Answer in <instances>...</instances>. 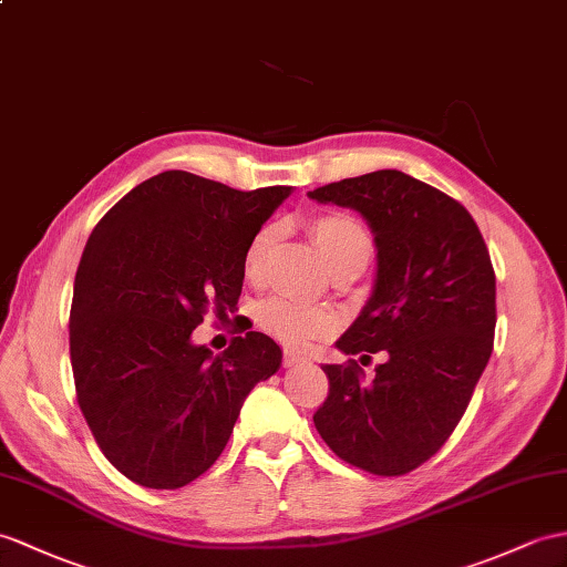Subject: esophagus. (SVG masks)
I'll list each match as a JSON object with an SVG mask.
<instances>
[{
	"label": "esophagus",
	"instance_id": "esophagus-1",
	"mask_svg": "<svg viewBox=\"0 0 567 567\" xmlns=\"http://www.w3.org/2000/svg\"><path fill=\"white\" fill-rule=\"evenodd\" d=\"M300 363H306V358L293 353V351L284 353V368H293V365H300Z\"/></svg>",
	"mask_w": 567,
	"mask_h": 567
}]
</instances>
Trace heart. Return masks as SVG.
<instances>
[{"instance_id": "1", "label": "heart", "mask_w": 567, "mask_h": 567, "mask_svg": "<svg viewBox=\"0 0 567 567\" xmlns=\"http://www.w3.org/2000/svg\"><path fill=\"white\" fill-rule=\"evenodd\" d=\"M310 233L331 274L351 267H365L372 255V240L368 230L349 214H320L312 218ZM279 240V228L265 226L255 233L245 250L247 279H259L267 259ZM257 320L261 329L281 341L284 347L306 349L312 341L329 337L337 329V317L324 308L300 306L293 300H269L259 308Z\"/></svg>"}]
</instances>
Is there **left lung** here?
<instances>
[{
    "mask_svg": "<svg viewBox=\"0 0 567 567\" xmlns=\"http://www.w3.org/2000/svg\"><path fill=\"white\" fill-rule=\"evenodd\" d=\"M365 218L375 279L337 349L388 353L375 380L324 365L327 402L315 427L343 462L402 476L445 445L486 370L495 331L488 247L460 202L402 171H375L308 192Z\"/></svg>",
    "mask_w": 567,
    "mask_h": 567,
    "instance_id": "left-lung-1",
    "label": "left lung"
}]
</instances>
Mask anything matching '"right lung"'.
<instances>
[{"mask_svg": "<svg viewBox=\"0 0 567 567\" xmlns=\"http://www.w3.org/2000/svg\"><path fill=\"white\" fill-rule=\"evenodd\" d=\"M291 192L165 171L93 228L76 269L69 355L103 454L140 486L173 491L202 476L245 396L281 368L279 343L261 331L224 353L192 331L209 310H236L247 245Z\"/></svg>", "mask_w": 567, "mask_h": 567, "instance_id": "1", "label": "right lung"}]
</instances>
